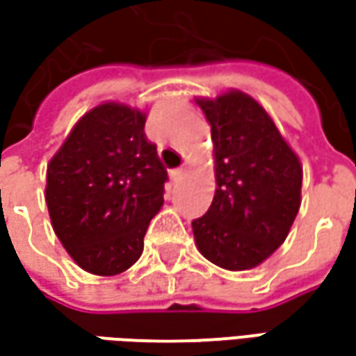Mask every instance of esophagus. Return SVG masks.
<instances>
[{"label": "esophagus", "instance_id": "obj_1", "mask_svg": "<svg viewBox=\"0 0 356 356\" xmlns=\"http://www.w3.org/2000/svg\"><path fill=\"white\" fill-rule=\"evenodd\" d=\"M186 174H188V166H182V168H178V170H172V180H174V182H182L186 178Z\"/></svg>", "mask_w": 356, "mask_h": 356}]
</instances>
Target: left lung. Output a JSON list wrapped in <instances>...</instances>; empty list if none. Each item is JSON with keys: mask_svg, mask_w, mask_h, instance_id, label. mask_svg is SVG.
I'll return each instance as SVG.
<instances>
[{"mask_svg": "<svg viewBox=\"0 0 356 356\" xmlns=\"http://www.w3.org/2000/svg\"><path fill=\"white\" fill-rule=\"evenodd\" d=\"M196 103L212 127L216 194L192 222L198 252L218 267L245 271L285 241L301 206L303 166L253 97L227 90Z\"/></svg>", "mask_w": 356, "mask_h": 356, "instance_id": "1", "label": "left lung"}]
</instances>
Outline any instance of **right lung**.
I'll list each match as a JSON object with an SVG mask.
<instances>
[{
    "mask_svg": "<svg viewBox=\"0 0 356 356\" xmlns=\"http://www.w3.org/2000/svg\"><path fill=\"white\" fill-rule=\"evenodd\" d=\"M146 113L103 103L79 118L47 164L51 226L76 266L118 275L143 255L168 180L144 134Z\"/></svg>",
    "mask_w": 356,
    "mask_h": 356,
    "instance_id": "right-lung-1",
    "label": "right lung"
}]
</instances>
